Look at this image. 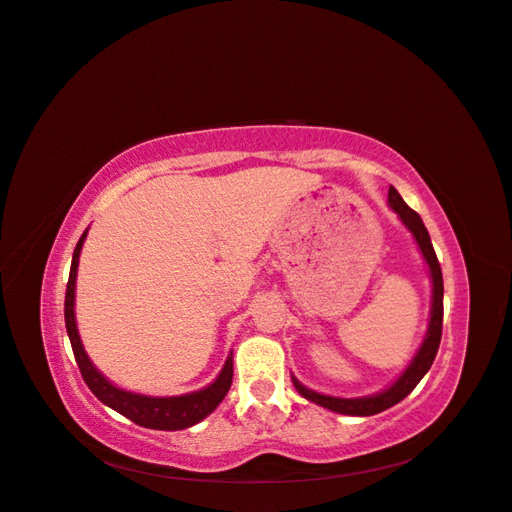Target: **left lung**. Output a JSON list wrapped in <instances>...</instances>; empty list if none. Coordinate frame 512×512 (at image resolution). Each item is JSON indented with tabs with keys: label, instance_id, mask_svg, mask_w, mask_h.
I'll list each match as a JSON object with an SVG mask.
<instances>
[{
	"label": "left lung",
	"instance_id": "1",
	"mask_svg": "<svg viewBox=\"0 0 512 512\" xmlns=\"http://www.w3.org/2000/svg\"><path fill=\"white\" fill-rule=\"evenodd\" d=\"M389 205L393 207L395 212L400 214V218L404 221V225L411 229L417 245H420L422 254L426 258V263L431 267V278H433V311H431V325H429V333H426V340L417 351V356L413 358L411 367L406 369L400 380L393 384L391 389H387L384 393L371 395V398H358V400H342V398H329V395L316 393L311 389H305L298 380H294L296 389L300 395H305L307 400L316 402L325 409H331L342 415H375L391 409L393 404L402 402L406 395H409L417 382L424 378V373L431 369V364L437 356V349H440V340H442V318H444V280H442V267L440 260L435 256V249L431 243V236L426 232V227L422 223L420 214L415 210H411L409 205L402 201V196L398 194L395 187H389Z\"/></svg>",
	"mask_w": 512,
	"mask_h": 512
}]
</instances>
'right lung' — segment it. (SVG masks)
I'll return each instance as SVG.
<instances>
[{"instance_id": "add662e5", "label": "right lung", "mask_w": 512, "mask_h": 512, "mask_svg": "<svg viewBox=\"0 0 512 512\" xmlns=\"http://www.w3.org/2000/svg\"><path fill=\"white\" fill-rule=\"evenodd\" d=\"M83 238H86V232L81 234L79 243L75 247V254H72L70 278L66 285V302H64L68 338H70L72 353H75L83 382L88 384V389L95 393L103 404H108L110 409L125 415L134 424L145 426V429L181 431V429H187V426L201 422L203 417L210 415L216 406L223 402L229 387H232V375H234L232 358L225 362V367L214 384H210V387L203 391L179 395V398H148V395L121 391L117 387H112V384L103 378L95 367H92L86 351L81 347L77 325H75V280H77V265H79V252H81Z\"/></svg>"}]
</instances>
